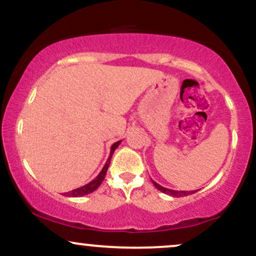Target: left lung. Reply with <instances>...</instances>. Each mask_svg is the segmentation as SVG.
<instances>
[{"label":"left lung","instance_id":"1","mask_svg":"<svg viewBox=\"0 0 256 256\" xmlns=\"http://www.w3.org/2000/svg\"><path fill=\"white\" fill-rule=\"evenodd\" d=\"M152 182L158 190H160V192L164 194H167V195H171L173 198H182V196H188V195H192L194 192H196V190H192V192H177V190H171V189H167V188L161 186L160 184H158L154 180Z\"/></svg>","mask_w":256,"mask_h":256}]
</instances>
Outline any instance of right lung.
Returning a JSON list of instances; mask_svg holds the SVG:
<instances>
[{
  "mask_svg": "<svg viewBox=\"0 0 256 256\" xmlns=\"http://www.w3.org/2000/svg\"><path fill=\"white\" fill-rule=\"evenodd\" d=\"M120 142H122V140H118V142H116L113 146H110V156H108L107 162H106V165L104 166V168H102V171L98 173V177H96L95 179H92V180H91L90 183L83 185V186L77 188V189L71 190V192H64V196H67V198H80V196L88 195V194H91V192H95V190L98 189L100 185L102 184V182H104V179L106 177V173H107L108 167H110L112 155H113L114 150H116V149L118 148V146L120 144Z\"/></svg>",
  "mask_w": 256,
  "mask_h": 256,
  "instance_id": "1",
  "label": "right lung"
}]
</instances>
